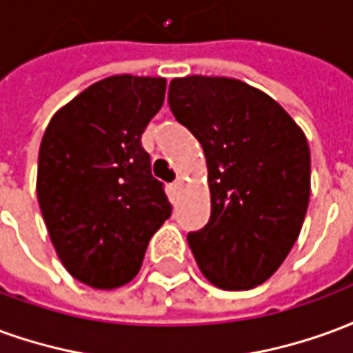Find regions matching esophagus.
Masks as SVG:
<instances>
[{
  "mask_svg": "<svg viewBox=\"0 0 353 353\" xmlns=\"http://www.w3.org/2000/svg\"><path fill=\"white\" fill-rule=\"evenodd\" d=\"M174 189H181V185H183V176H177L176 181H174Z\"/></svg>",
  "mask_w": 353,
  "mask_h": 353,
  "instance_id": "1",
  "label": "esophagus"
}]
</instances>
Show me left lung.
<instances>
[{"label": "left lung", "mask_w": 353, "mask_h": 353, "mask_svg": "<svg viewBox=\"0 0 353 353\" xmlns=\"http://www.w3.org/2000/svg\"><path fill=\"white\" fill-rule=\"evenodd\" d=\"M172 113L204 149L212 215L189 232L200 270L229 291L266 281L299 238L310 199V149L278 101L238 79L189 75Z\"/></svg>", "instance_id": "1"}]
</instances>
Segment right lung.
<instances>
[{
  "instance_id": "1",
  "label": "right lung",
  "mask_w": 353,
  "mask_h": 353,
  "mask_svg": "<svg viewBox=\"0 0 353 353\" xmlns=\"http://www.w3.org/2000/svg\"><path fill=\"white\" fill-rule=\"evenodd\" d=\"M166 79L113 75L54 113L43 134L37 200L50 242L75 280L121 288L172 215L141 134L164 103Z\"/></svg>"
}]
</instances>
